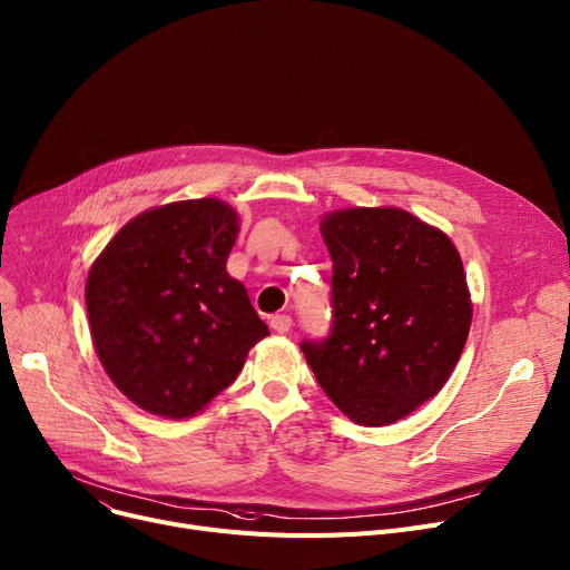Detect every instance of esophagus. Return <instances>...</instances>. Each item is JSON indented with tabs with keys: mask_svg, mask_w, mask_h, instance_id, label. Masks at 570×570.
<instances>
[{
	"mask_svg": "<svg viewBox=\"0 0 570 570\" xmlns=\"http://www.w3.org/2000/svg\"><path fill=\"white\" fill-rule=\"evenodd\" d=\"M271 327H273L275 332L284 334V332H288V330L293 327V318H291L288 314H277V316L271 318Z\"/></svg>",
	"mask_w": 570,
	"mask_h": 570,
	"instance_id": "obj_1",
	"label": "esophagus"
}]
</instances>
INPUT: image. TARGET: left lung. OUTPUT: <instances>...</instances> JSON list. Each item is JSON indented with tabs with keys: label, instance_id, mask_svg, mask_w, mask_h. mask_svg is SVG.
<instances>
[{
	"label": "left lung",
	"instance_id": "8db88e82",
	"mask_svg": "<svg viewBox=\"0 0 570 570\" xmlns=\"http://www.w3.org/2000/svg\"><path fill=\"white\" fill-rule=\"evenodd\" d=\"M332 325L299 344L318 385L362 426H387L435 396L468 341L472 305L451 240L399 208L323 219Z\"/></svg>",
	"mask_w": 570,
	"mask_h": 570
}]
</instances>
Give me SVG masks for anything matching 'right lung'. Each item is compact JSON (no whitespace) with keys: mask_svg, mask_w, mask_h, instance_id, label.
Returning <instances> with one entry per match:
<instances>
[{"mask_svg":"<svg viewBox=\"0 0 570 570\" xmlns=\"http://www.w3.org/2000/svg\"><path fill=\"white\" fill-rule=\"evenodd\" d=\"M238 215L217 199L141 213L87 279L96 353L139 407L183 420L229 387L271 330L226 273Z\"/></svg>","mask_w":570,"mask_h":570,"instance_id":"add662e5","label":"right lung"}]
</instances>
